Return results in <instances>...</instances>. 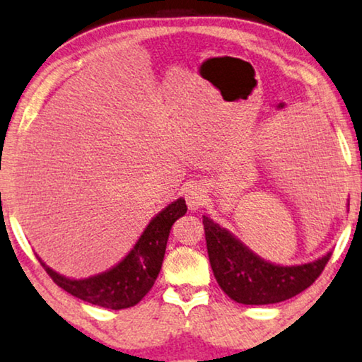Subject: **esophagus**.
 Segmentation results:
<instances>
[{
	"label": "esophagus",
	"instance_id": "obj_1",
	"mask_svg": "<svg viewBox=\"0 0 362 362\" xmlns=\"http://www.w3.org/2000/svg\"><path fill=\"white\" fill-rule=\"evenodd\" d=\"M205 197H207V196H205V191H204L202 186L194 185L191 187H187V191H186V204H187V207L191 209V210H197L200 205L205 202Z\"/></svg>",
	"mask_w": 362,
	"mask_h": 362
}]
</instances>
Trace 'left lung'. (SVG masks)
<instances>
[{"label": "left lung", "mask_w": 362, "mask_h": 362, "mask_svg": "<svg viewBox=\"0 0 362 362\" xmlns=\"http://www.w3.org/2000/svg\"><path fill=\"white\" fill-rule=\"evenodd\" d=\"M202 221L214 275L221 290L239 304H275L296 296L320 276L332 257L329 252L310 264L274 265L257 257L209 216L202 215Z\"/></svg>", "instance_id": "1"}]
</instances>
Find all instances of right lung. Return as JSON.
<instances>
[{
	"instance_id": "add662e5",
	"label": "right lung",
	"mask_w": 362,
	"mask_h": 362,
	"mask_svg": "<svg viewBox=\"0 0 362 362\" xmlns=\"http://www.w3.org/2000/svg\"><path fill=\"white\" fill-rule=\"evenodd\" d=\"M186 200L177 199L150 221L146 231L139 238L134 249L102 275L86 280H69L42 262L43 269L59 288L72 296L100 308L113 310L136 305L150 291L162 269L166 241L175 221L186 214Z\"/></svg>"
}]
</instances>
